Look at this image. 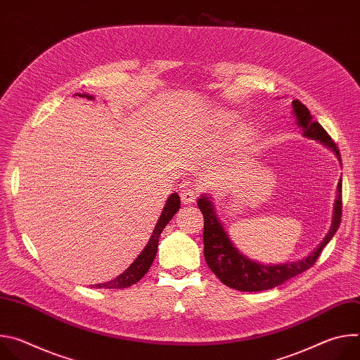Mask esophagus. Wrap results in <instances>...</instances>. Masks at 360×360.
Instances as JSON below:
<instances>
[{
    "label": "esophagus",
    "mask_w": 360,
    "mask_h": 360,
    "mask_svg": "<svg viewBox=\"0 0 360 360\" xmlns=\"http://www.w3.org/2000/svg\"><path fill=\"white\" fill-rule=\"evenodd\" d=\"M181 199H182V203L184 205H189V203H193L195 199H196V192L193 189H182L181 191Z\"/></svg>",
    "instance_id": "34e87169"
}]
</instances>
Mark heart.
<instances>
[{
    "instance_id": "heart-1",
    "label": "heart",
    "mask_w": 360,
    "mask_h": 360,
    "mask_svg": "<svg viewBox=\"0 0 360 360\" xmlns=\"http://www.w3.org/2000/svg\"><path fill=\"white\" fill-rule=\"evenodd\" d=\"M240 115L235 111H229V110H217L214 111L210 117H208V124L210 127L218 132V134H222V132H226L229 131L231 128H233V125L239 121ZM255 131H256V127L252 121H243L238 125V128L235 129L233 132V138L238 141V142H242V141H248L249 138H252L255 135Z\"/></svg>"
}]
</instances>
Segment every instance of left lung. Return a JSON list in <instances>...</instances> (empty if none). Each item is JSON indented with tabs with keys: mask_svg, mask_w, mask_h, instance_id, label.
Returning <instances> with one entry per match:
<instances>
[{
	"mask_svg": "<svg viewBox=\"0 0 360 360\" xmlns=\"http://www.w3.org/2000/svg\"><path fill=\"white\" fill-rule=\"evenodd\" d=\"M292 111L296 118V125L302 129V135L307 139L319 142L321 145L330 149L339 164L340 153L336 143L328 135L318 121H314L309 110L297 99L292 101ZM198 208L203 215V255L210 269L218 276V279L236 290L240 292H261L272 289L288 279L307 271L314 266L322 249L329 243V240L336 233L340 218H342V178L339 179L336 188V199L333 203V214L330 229L325 239L309 253L306 258L296 262L286 264H261L249 256L242 253L231 240L224 224L221 222L215 203L210 193H202L198 199Z\"/></svg>",
	"mask_w": 360,
	"mask_h": 360,
	"instance_id": "obj_1",
	"label": "left lung"
}]
</instances>
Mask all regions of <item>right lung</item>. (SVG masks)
I'll return each instance as SVG.
<instances>
[{
  "instance_id": "1",
  "label": "right lung",
  "mask_w": 360,
  "mask_h": 360,
  "mask_svg": "<svg viewBox=\"0 0 360 360\" xmlns=\"http://www.w3.org/2000/svg\"><path fill=\"white\" fill-rule=\"evenodd\" d=\"M75 95H79L86 99H94V96L88 95V94H75ZM179 208H181L179 195L172 193L165 203L162 214L160 215V219L155 225V229H153L146 246L138 255V258L120 276H117L115 279L105 282V283H98V285H95V288H98V289H124V288H128V286L136 283L138 281H141L143 278V275L149 271L153 259H155L160 236H161L164 228L172 219V217L179 211Z\"/></svg>"
}]
</instances>
